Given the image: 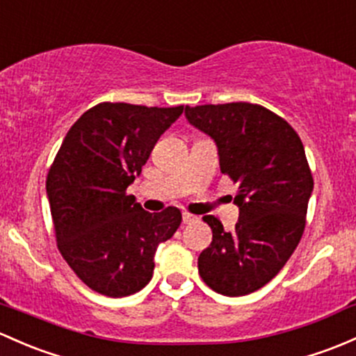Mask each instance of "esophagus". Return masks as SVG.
I'll use <instances>...</instances> for the list:
<instances>
[{
  "label": "esophagus",
  "instance_id": "34e87169",
  "mask_svg": "<svg viewBox=\"0 0 356 356\" xmlns=\"http://www.w3.org/2000/svg\"><path fill=\"white\" fill-rule=\"evenodd\" d=\"M182 222H184L186 225H189V223H194V222H197V216H194V215H189V213H182Z\"/></svg>",
  "mask_w": 356,
  "mask_h": 356
}]
</instances>
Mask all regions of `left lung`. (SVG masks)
Wrapping results in <instances>:
<instances>
[{"mask_svg": "<svg viewBox=\"0 0 356 356\" xmlns=\"http://www.w3.org/2000/svg\"><path fill=\"white\" fill-rule=\"evenodd\" d=\"M184 115L215 141L222 174L238 186L234 232L203 218L213 241L197 269L216 293L249 295L278 275L304 234L314 189L304 145L285 119L256 104L186 106Z\"/></svg>", "mask_w": 356, "mask_h": 356, "instance_id": "left-lung-1", "label": "left lung"}]
</instances>
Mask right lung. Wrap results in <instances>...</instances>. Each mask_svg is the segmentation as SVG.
Masks as SVG:
<instances>
[{"label":"right lung","mask_w":356,"mask_h":356,"mask_svg":"<svg viewBox=\"0 0 356 356\" xmlns=\"http://www.w3.org/2000/svg\"><path fill=\"white\" fill-rule=\"evenodd\" d=\"M182 111L99 104L71 126L47 174L59 250L78 278L106 297L147 286L156 249L181 225L177 208L148 213L126 191Z\"/></svg>","instance_id":"add662e5"}]
</instances>
